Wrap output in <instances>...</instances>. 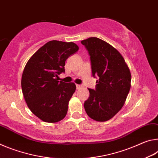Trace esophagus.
<instances>
[{
  "label": "esophagus",
  "instance_id": "1",
  "mask_svg": "<svg viewBox=\"0 0 158 158\" xmlns=\"http://www.w3.org/2000/svg\"><path fill=\"white\" fill-rule=\"evenodd\" d=\"M76 87H77V89H81V88H82V85H79V84H77Z\"/></svg>",
  "mask_w": 158,
  "mask_h": 158
}]
</instances>
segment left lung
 Listing matches in <instances>:
<instances>
[{"mask_svg": "<svg viewBox=\"0 0 158 158\" xmlns=\"http://www.w3.org/2000/svg\"><path fill=\"white\" fill-rule=\"evenodd\" d=\"M81 44L90 55L93 76L98 77L95 90L89 89L85 111L96 121H106L124 105L131 86L130 69L118 51L102 40L89 37Z\"/></svg>", "mask_w": 158, "mask_h": 158, "instance_id": "8db88e82", "label": "left lung"}]
</instances>
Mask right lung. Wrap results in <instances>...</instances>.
<instances>
[{
  "label": "right lung",
  "instance_id": "obj_1",
  "mask_svg": "<svg viewBox=\"0 0 158 158\" xmlns=\"http://www.w3.org/2000/svg\"><path fill=\"white\" fill-rule=\"evenodd\" d=\"M79 50L74 42H47L30 58L21 77V89L28 108L44 122L56 123L68 112L76 85L58 81L65 60Z\"/></svg>",
  "mask_w": 158,
  "mask_h": 158
}]
</instances>
